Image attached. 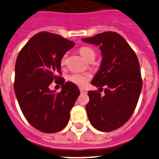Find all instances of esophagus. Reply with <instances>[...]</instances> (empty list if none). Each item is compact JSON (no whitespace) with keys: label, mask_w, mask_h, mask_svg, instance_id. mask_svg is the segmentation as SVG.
Here are the masks:
<instances>
[{"label":"esophagus","mask_w":159,"mask_h":159,"mask_svg":"<svg viewBox=\"0 0 159 159\" xmlns=\"http://www.w3.org/2000/svg\"><path fill=\"white\" fill-rule=\"evenodd\" d=\"M79 90H80V92H81V93H86V90H85V89H83V88H80Z\"/></svg>","instance_id":"34e87169"}]
</instances>
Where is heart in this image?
Masks as SVG:
<instances>
[{"label":"heart","mask_w":159,"mask_h":159,"mask_svg":"<svg viewBox=\"0 0 159 159\" xmlns=\"http://www.w3.org/2000/svg\"><path fill=\"white\" fill-rule=\"evenodd\" d=\"M79 52L81 54L84 59L86 60V61H89L91 58H94L95 57V52L92 48L88 46H84L82 47L81 48L79 49ZM66 57L67 55H64L63 57H61V65H64L65 62V60H66ZM91 77V75L90 73H73L71 75L69 76V80L73 83L76 84L77 86H84L88 82V81L90 80V78Z\"/></svg>","instance_id":"b5f03b06"}]
</instances>
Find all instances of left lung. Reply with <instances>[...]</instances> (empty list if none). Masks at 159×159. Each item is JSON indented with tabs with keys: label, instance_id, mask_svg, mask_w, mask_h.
I'll list each match as a JSON object with an SVG mask.
<instances>
[{
	"label": "left lung",
	"instance_id": "left-lung-1",
	"mask_svg": "<svg viewBox=\"0 0 159 159\" xmlns=\"http://www.w3.org/2000/svg\"><path fill=\"white\" fill-rule=\"evenodd\" d=\"M82 40L99 46L102 63L91 84L102 90L106 87L104 96L98 90L88 91V118L99 131H113L129 120L137 107L142 88L139 61L127 41L116 32H103Z\"/></svg>",
	"mask_w": 159,
	"mask_h": 159
}]
</instances>
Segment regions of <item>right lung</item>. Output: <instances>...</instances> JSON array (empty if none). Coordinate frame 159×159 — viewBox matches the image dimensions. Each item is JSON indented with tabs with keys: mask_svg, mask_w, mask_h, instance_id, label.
Masks as SVG:
<instances>
[{
	"mask_svg": "<svg viewBox=\"0 0 159 159\" xmlns=\"http://www.w3.org/2000/svg\"><path fill=\"white\" fill-rule=\"evenodd\" d=\"M74 44L59 34L39 32L16 60L14 86L18 104L26 120L43 133H57L67 125L80 94L75 84L59 76L61 57ZM53 80L61 84L59 93L49 89Z\"/></svg>",
	"mask_w": 159,
	"mask_h": 159,
	"instance_id": "add662e5",
	"label": "right lung"
}]
</instances>
